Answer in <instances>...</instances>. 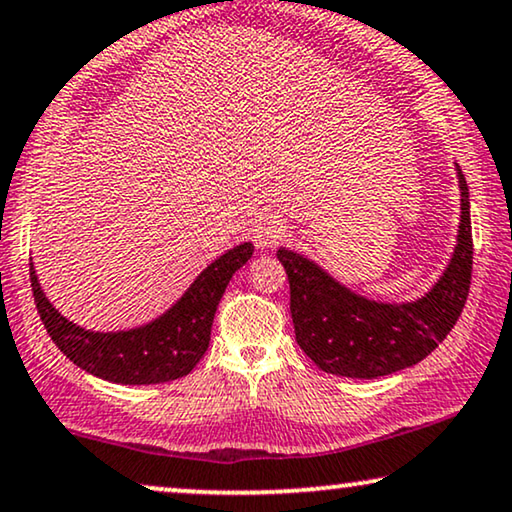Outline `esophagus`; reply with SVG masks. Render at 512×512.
I'll list each match as a JSON object with an SVG mask.
<instances>
[{
  "mask_svg": "<svg viewBox=\"0 0 512 512\" xmlns=\"http://www.w3.org/2000/svg\"><path fill=\"white\" fill-rule=\"evenodd\" d=\"M284 235H287V225H284L282 218L280 216H265L256 223L254 242L258 249H270V247H275L280 240H284Z\"/></svg>",
  "mask_w": 512,
  "mask_h": 512,
  "instance_id": "obj_1",
  "label": "esophagus"
}]
</instances>
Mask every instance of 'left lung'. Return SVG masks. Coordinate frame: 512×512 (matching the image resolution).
<instances>
[{"instance_id":"8db88e82","label":"left lung","mask_w":512,"mask_h":512,"mask_svg":"<svg viewBox=\"0 0 512 512\" xmlns=\"http://www.w3.org/2000/svg\"><path fill=\"white\" fill-rule=\"evenodd\" d=\"M459 188V244L435 287L414 303L369 301L308 258L289 249L277 251L289 277L296 343L322 371L348 378L395 374L428 357L454 329L473 275L470 199L461 169Z\"/></svg>"}]
</instances>
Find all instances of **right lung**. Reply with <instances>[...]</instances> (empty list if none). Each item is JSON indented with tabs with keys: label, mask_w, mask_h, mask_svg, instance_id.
Segmentation results:
<instances>
[{
	"label": "right lung",
	"mask_w": 512,
	"mask_h": 512,
	"mask_svg": "<svg viewBox=\"0 0 512 512\" xmlns=\"http://www.w3.org/2000/svg\"><path fill=\"white\" fill-rule=\"evenodd\" d=\"M254 247L249 242L216 258L181 301L145 327L101 334L86 331L58 313L39 287L30 263V284L37 313L58 350L77 367L105 381L122 386H150L188 376L211 341V324L225 287L237 270L249 261Z\"/></svg>",
	"instance_id": "right-lung-1"
}]
</instances>
